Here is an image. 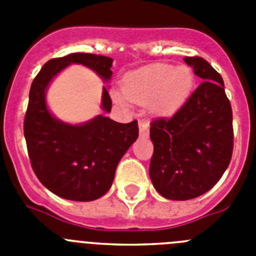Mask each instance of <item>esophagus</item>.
<instances>
[{
    "instance_id": "obj_1",
    "label": "esophagus",
    "mask_w": 256,
    "mask_h": 256,
    "mask_svg": "<svg viewBox=\"0 0 256 256\" xmlns=\"http://www.w3.org/2000/svg\"><path fill=\"white\" fill-rule=\"evenodd\" d=\"M138 126H140V134L142 137H148V130H150V126L146 120H140L138 122Z\"/></svg>"
}]
</instances>
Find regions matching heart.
<instances>
[{"label": "heart", "mask_w": 256, "mask_h": 256, "mask_svg": "<svg viewBox=\"0 0 256 256\" xmlns=\"http://www.w3.org/2000/svg\"><path fill=\"white\" fill-rule=\"evenodd\" d=\"M195 76L188 66L154 64L126 76L123 91L130 101L148 105L154 114L170 115L190 97ZM119 104L126 102L122 94H115Z\"/></svg>", "instance_id": "obj_1"}]
</instances>
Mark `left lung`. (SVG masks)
Masks as SVG:
<instances>
[{
	"label": "left lung",
	"mask_w": 256,
	"mask_h": 256,
	"mask_svg": "<svg viewBox=\"0 0 256 256\" xmlns=\"http://www.w3.org/2000/svg\"><path fill=\"white\" fill-rule=\"evenodd\" d=\"M184 61L202 83L173 116L150 124L151 182L162 198L178 201L216 186L234 152L232 106L223 78L205 58L186 56Z\"/></svg>",
	"instance_id": "obj_1"
}]
</instances>
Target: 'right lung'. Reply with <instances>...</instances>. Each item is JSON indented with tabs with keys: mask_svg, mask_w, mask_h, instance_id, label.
Listing matches in <instances>:
<instances>
[{
	"mask_svg": "<svg viewBox=\"0 0 256 256\" xmlns=\"http://www.w3.org/2000/svg\"><path fill=\"white\" fill-rule=\"evenodd\" d=\"M91 68L110 79L112 58L94 54H70L51 58L32 83L24 118V137L32 168L46 188L66 200L92 201L110 190L122 156L138 137V123L122 124L98 115L82 126H69L50 114L44 92L51 79L68 65ZM102 108L112 98L104 87Z\"/></svg>",
	"mask_w": 256,
	"mask_h": 256,
	"instance_id": "obj_1",
	"label": "right lung"
}]
</instances>
